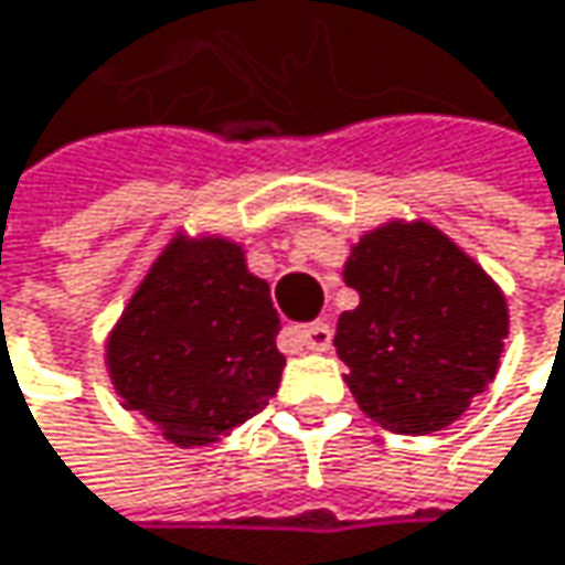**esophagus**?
<instances>
[{
	"mask_svg": "<svg viewBox=\"0 0 565 565\" xmlns=\"http://www.w3.org/2000/svg\"><path fill=\"white\" fill-rule=\"evenodd\" d=\"M297 335H300V342H303L310 352H327V349L333 345V330H330V323H323V320H317V323H310V327H300Z\"/></svg>",
	"mask_w": 565,
	"mask_h": 565,
	"instance_id": "1",
	"label": "esophagus"
}]
</instances>
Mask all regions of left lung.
I'll return each mask as SVG.
<instances>
[{
	"mask_svg": "<svg viewBox=\"0 0 565 565\" xmlns=\"http://www.w3.org/2000/svg\"><path fill=\"white\" fill-rule=\"evenodd\" d=\"M359 307L335 323V352L359 407L394 434H434L466 414L498 372L504 294L427 223H387L349 255Z\"/></svg>",
	"mask_w": 565,
	"mask_h": 565,
	"instance_id": "1",
	"label": "left lung"
}]
</instances>
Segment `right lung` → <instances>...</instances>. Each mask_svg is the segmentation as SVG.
Here are the masks:
<instances>
[{"instance_id": "1", "label": "right lung", "mask_w": 565, "mask_h": 565, "mask_svg": "<svg viewBox=\"0 0 565 565\" xmlns=\"http://www.w3.org/2000/svg\"><path fill=\"white\" fill-rule=\"evenodd\" d=\"M271 287L226 238H174L109 335L106 365L129 411L178 446L216 443L281 385Z\"/></svg>"}]
</instances>
